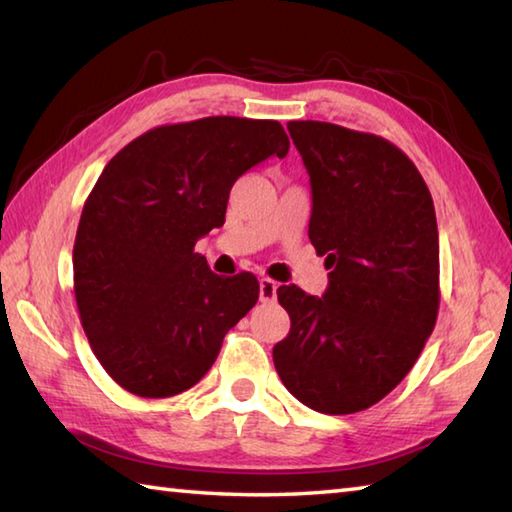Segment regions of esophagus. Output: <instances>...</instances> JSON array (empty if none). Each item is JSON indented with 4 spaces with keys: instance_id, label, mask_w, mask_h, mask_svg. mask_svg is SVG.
<instances>
[{
    "instance_id": "esophagus-1",
    "label": "esophagus",
    "mask_w": 512,
    "mask_h": 512,
    "mask_svg": "<svg viewBox=\"0 0 512 512\" xmlns=\"http://www.w3.org/2000/svg\"><path fill=\"white\" fill-rule=\"evenodd\" d=\"M275 297H277V284L271 280V277H262V280H259V300L275 302Z\"/></svg>"
}]
</instances>
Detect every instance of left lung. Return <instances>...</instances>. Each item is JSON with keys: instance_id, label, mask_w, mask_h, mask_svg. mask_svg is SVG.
Masks as SVG:
<instances>
[{"instance_id": "8db88e82", "label": "left lung", "mask_w": 512, "mask_h": 512, "mask_svg": "<svg viewBox=\"0 0 512 512\" xmlns=\"http://www.w3.org/2000/svg\"><path fill=\"white\" fill-rule=\"evenodd\" d=\"M286 127L311 176L309 239L331 273L322 297L277 288L291 331L273 362L311 410L362 412L407 376L439 315L432 194L383 136L320 120Z\"/></svg>"}]
</instances>
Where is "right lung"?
I'll list each match as a JSON object with an SVG mask.
<instances>
[{"mask_svg": "<svg viewBox=\"0 0 512 512\" xmlns=\"http://www.w3.org/2000/svg\"><path fill=\"white\" fill-rule=\"evenodd\" d=\"M288 145L277 120L210 116L154 127L105 165L80 215L73 293L91 351L127 392L197 385L255 306L257 277L215 275L194 244L224 226L232 183Z\"/></svg>", "mask_w": 512, "mask_h": 512, "instance_id": "1", "label": "right lung"}]
</instances>
